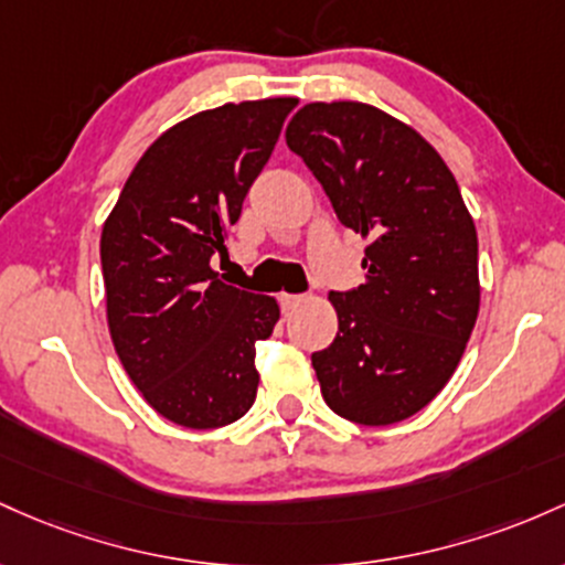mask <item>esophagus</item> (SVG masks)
Here are the masks:
<instances>
[{
	"label": "esophagus",
	"mask_w": 565,
	"mask_h": 565,
	"mask_svg": "<svg viewBox=\"0 0 565 565\" xmlns=\"http://www.w3.org/2000/svg\"><path fill=\"white\" fill-rule=\"evenodd\" d=\"M303 301H307V296H301V294H280V307L285 309V312H294V309Z\"/></svg>",
	"instance_id": "1"
}]
</instances>
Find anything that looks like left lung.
Here are the masks:
<instances>
[{"mask_svg":"<svg viewBox=\"0 0 565 565\" xmlns=\"http://www.w3.org/2000/svg\"><path fill=\"white\" fill-rule=\"evenodd\" d=\"M335 218L371 239L365 282L331 290L339 333L312 354L322 401L354 424L419 414L454 376L478 320V232L443 157L358 100L307 104L285 130Z\"/></svg>","mask_w":565,"mask_h":565,"instance_id":"obj_1","label":"left lung"}]
</instances>
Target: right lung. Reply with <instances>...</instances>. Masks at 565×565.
I'll return each instance as SVG.
<instances>
[{
    "instance_id": "right-lung-1",
    "label": "right lung",
    "mask_w": 565,
    "mask_h": 565,
    "mask_svg": "<svg viewBox=\"0 0 565 565\" xmlns=\"http://www.w3.org/2000/svg\"><path fill=\"white\" fill-rule=\"evenodd\" d=\"M296 98L224 104L162 132L132 168L100 234L114 350L164 419L215 429L250 411L256 341L280 307L218 280L215 253L269 162Z\"/></svg>"
}]
</instances>
